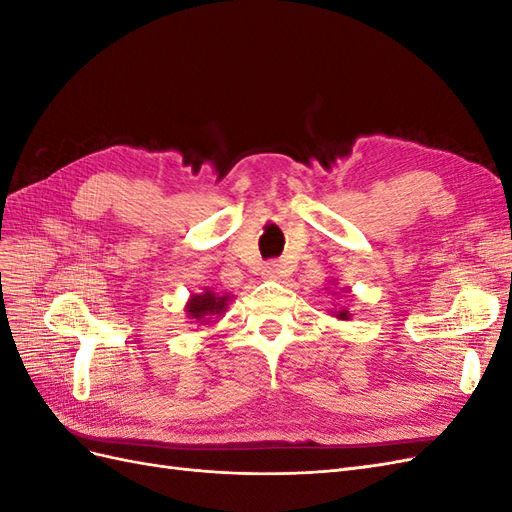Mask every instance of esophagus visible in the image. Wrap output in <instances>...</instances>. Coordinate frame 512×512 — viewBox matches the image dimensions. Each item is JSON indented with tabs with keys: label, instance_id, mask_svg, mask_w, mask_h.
<instances>
[{
	"label": "esophagus",
	"instance_id": "esophagus-1",
	"mask_svg": "<svg viewBox=\"0 0 512 512\" xmlns=\"http://www.w3.org/2000/svg\"><path fill=\"white\" fill-rule=\"evenodd\" d=\"M286 273H288V267L282 260H271L265 267H262V277H267V280H277V277H282Z\"/></svg>",
	"mask_w": 512,
	"mask_h": 512
}]
</instances>
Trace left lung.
Masks as SVG:
<instances>
[{
    "mask_svg": "<svg viewBox=\"0 0 512 512\" xmlns=\"http://www.w3.org/2000/svg\"><path fill=\"white\" fill-rule=\"evenodd\" d=\"M333 316L335 318H339V320H350V312H348V309H339V312H333Z\"/></svg>",
    "mask_w": 512,
    "mask_h": 512,
    "instance_id": "8db88e82",
    "label": "left lung"
}]
</instances>
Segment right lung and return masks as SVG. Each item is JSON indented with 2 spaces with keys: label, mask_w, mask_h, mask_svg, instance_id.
Wrapping results in <instances>:
<instances>
[{
  "label": "right lung",
  "mask_w": 512,
  "mask_h": 512,
  "mask_svg": "<svg viewBox=\"0 0 512 512\" xmlns=\"http://www.w3.org/2000/svg\"><path fill=\"white\" fill-rule=\"evenodd\" d=\"M230 301V294H218L213 290H205L200 294H192L188 305H185V312L188 318L196 322H211V318L222 316L226 312Z\"/></svg>",
  "instance_id": "right-lung-1"
}]
</instances>
